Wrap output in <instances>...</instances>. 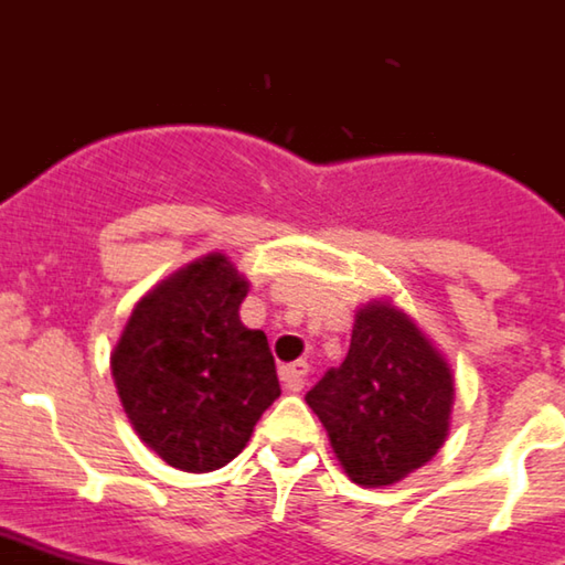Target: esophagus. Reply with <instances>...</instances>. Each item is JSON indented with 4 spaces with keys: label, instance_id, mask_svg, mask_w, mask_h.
<instances>
[{
    "label": "esophagus",
    "instance_id": "1",
    "mask_svg": "<svg viewBox=\"0 0 565 565\" xmlns=\"http://www.w3.org/2000/svg\"><path fill=\"white\" fill-rule=\"evenodd\" d=\"M307 376H310V364L307 362H292V364H284L281 367L284 387L292 393H298L301 387L307 385Z\"/></svg>",
    "mask_w": 565,
    "mask_h": 565
}]
</instances>
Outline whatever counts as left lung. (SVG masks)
Listing matches in <instances>:
<instances>
[{
	"instance_id": "8db88e82",
	"label": "left lung",
	"mask_w": 565,
	"mask_h": 565,
	"mask_svg": "<svg viewBox=\"0 0 565 565\" xmlns=\"http://www.w3.org/2000/svg\"><path fill=\"white\" fill-rule=\"evenodd\" d=\"M350 480L393 486L443 448L454 376L419 327L387 301L355 312L350 350L307 391Z\"/></svg>"
}]
</instances>
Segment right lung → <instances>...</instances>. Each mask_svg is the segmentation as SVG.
Wrapping results in <instances>:
<instances>
[{"mask_svg":"<svg viewBox=\"0 0 565 565\" xmlns=\"http://www.w3.org/2000/svg\"><path fill=\"white\" fill-rule=\"evenodd\" d=\"M246 290L226 255L192 260L137 301L111 353L131 428L180 471L232 462L281 396L267 335L241 324Z\"/></svg>","mask_w":565,"mask_h":565,"instance_id":"right-lung-1","label":"right lung"}]
</instances>
